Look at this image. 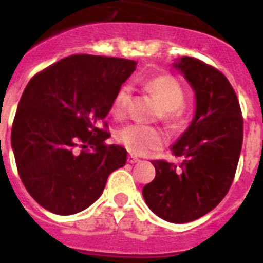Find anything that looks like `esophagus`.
Returning a JSON list of instances; mask_svg holds the SVG:
<instances>
[{
	"instance_id": "esophagus-1",
	"label": "esophagus",
	"mask_w": 263,
	"mask_h": 263,
	"mask_svg": "<svg viewBox=\"0 0 263 263\" xmlns=\"http://www.w3.org/2000/svg\"><path fill=\"white\" fill-rule=\"evenodd\" d=\"M140 160L136 156H134V154H129L128 156V163H131V164H135V163H139Z\"/></svg>"
}]
</instances>
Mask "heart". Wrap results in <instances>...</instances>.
Here are the masks:
<instances>
[{
	"mask_svg": "<svg viewBox=\"0 0 263 263\" xmlns=\"http://www.w3.org/2000/svg\"><path fill=\"white\" fill-rule=\"evenodd\" d=\"M146 87L150 92H153L157 96V99L161 103L164 109V117L172 121L179 123L185 117L183 111V103H185V89L182 84L172 76H158V77L150 80L146 84ZM131 91L129 87L120 88V91L116 93L111 105V111L114 116H123L129 103ZM117 140L127 147L134 154H146L150 150L160 149L165 145L167 136L161 129L143 124H129L121 129H118L116 134Z\"/></svg>",
	"mask_w": 263,
	"mask_h": 263,
	"instance_id": "heart-1",
	"label": "heart"
}]
</instances>
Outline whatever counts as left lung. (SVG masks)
<instances>
[{
	"instance_id": "8db88e82",
	"label": "left lung",
	"mask_w": 263,
	"mask_h": 263,
	"mask_svg": "<svg viewBox=\"0 0 263 263\" xmlns=\"http://www.w3.org/2000/svg\"><path fill=\"white\" fill-rule=\"evenodd\" d=\"M174 67L196 95L192 123L172 146L180 168L152 161L156 178L143 187L147 207L172 223L192 222L214 210L229 192L243 145V117L236 92L219 70L190 56Z\"/></svg>"
}]
</instances>
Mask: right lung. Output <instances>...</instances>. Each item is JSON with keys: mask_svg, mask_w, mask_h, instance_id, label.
I'll return each instance as SVG.
<instances>
[{"mask_svg": "<svg viewBox=\"0 0 263 263\" xmlns=\"http://www.w3.org/2000/svg\"><path fill=\"white\" fill-rule=\"evenodd\" d=\"M135 67V60L73 55L30 80L11 143L20 179L41 207L58 215L83 211L125 165L127 150L106 145L110 134L98 125Z\"/></svg>", "mask_w": 263, "mask_h": 263, "instance_id": "right-lung-1", "label": "right lung"}]
</instances>
